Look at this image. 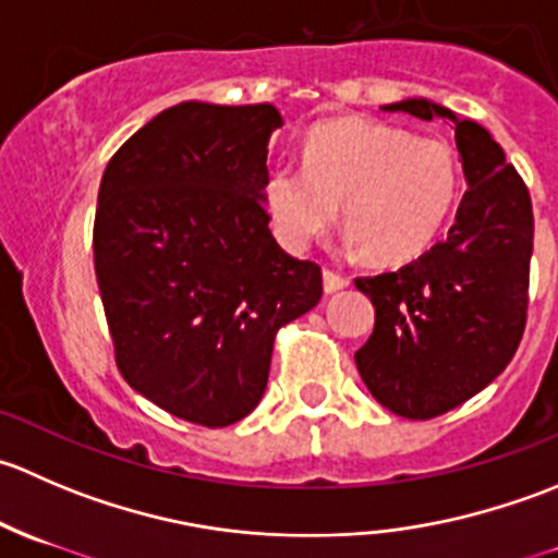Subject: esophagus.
Instances as JSON below:
<instances>
[{"label": "esophagus", "mask_w": 558, "mask_h": 558, "mask_svg": "<svg viewBox=\"0 0 558 558\" xmlns=\"http://www.w3.org/2000/svg\"><path fill=\"white\" fill-rule=\"evenodd\" d=\"M345 286H348V278L331 272V269H324V291H326V294H337V291H342Z\"/></svg>", "instance_id": "obj_1"}]
</instances>
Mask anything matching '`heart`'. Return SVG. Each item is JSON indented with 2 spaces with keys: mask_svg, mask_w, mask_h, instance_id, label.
Here are the masks:
<instances>
[{
  "mask_svg": "<svg viewBox=\"0 0 558 558\" xmlns=\"http://www.w3.org/2000/svg\"><path fill=\"white\" fill-rule=\"evenodd\" d=\"M459 194L461 161L448 140L356 118L315 126L305 165L280 159L262 183L269 221L289 251L324 238L342 205L348 245L384 267L429 251Z\"/></svg>",
  "mask_w": 558,
  "mask_h": 558,
  "instance_id": "obj_1",
  "label": "heart"
}]
</instances>
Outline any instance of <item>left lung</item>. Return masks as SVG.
Returning <instances> with one entry per match:
<instances>
[{
  "label": "left lung",
  "mask_w": 558,
  "mask_h": 558,
  "mask_svg": "<svg viewBox=\"0 0 558 558\" xmlns=\"http://www.w3.org/2000/svg\"><path fill=\"white\" fill-rule=\"evenodd\" d=\"M456 129L466 191L446 240L397 272L359 278L375 329L356 351L364 386L391 413L426 421L483 391L513 359L529 305L534 216L497 140L429 99L384 105Z\"/></svg>",
  "instance_id": "left-lung-1"
}]
</instances>
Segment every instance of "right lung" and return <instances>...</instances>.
<instances>
[{
    "mask_svg": "<svg viewBox=\"0 0 558 558\" xmlns=\"http://www.w3.org/2000/svg\"><path fill=\"white\" fill-rule=\"evenodd\" d=\"M272 105L180 102L99 183L94 269L126 384L178 418L229 426L264 397L280 326L318 305L320 267L289 256L262 199Z\"/></svg>",
    "mask_w": 558,
    "mask_h": 558,
    "instance_id": "add662e5",
    "label": "right lung"
}]
</instances>
